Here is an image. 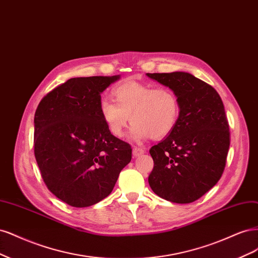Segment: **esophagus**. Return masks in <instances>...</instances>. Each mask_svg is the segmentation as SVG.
Masks as SVG:
<instances>
[{"label":"esophagus","mask_w":258,"mask_h":258,"mask_svg":"<svg viewBox=\"0 0 258 258\" xmlns=\"http://www.w3.org/2000/svg\"><path fill=\"white\" fill-rule=\"evenodd\" d=\"M145 153V150L143 148H139V147H134L133 148V155H134L135 157L136 156H139L141 154Z\"/></svg>","instance_id":"obj_1"}]
</instances>
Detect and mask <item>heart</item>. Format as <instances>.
Masks as SVG:
<instances>
[{
  "instance_id": "heart-1",
  "label": "heart",
  "mask_w": 258,
  "mask_h": 258,
  "mask_svg": "<svg viewBox=\"0 0 258 258\" xmlns=\"http://www.w3.org/2000/svg\"><path fill=\"white\" fill-rule=\"evenodd\" d=\"M112 94L116 102L103 98L99 110L108 130L115 137L124 136L131 121L134 124L132 135L136 139L148 136L163 138L176 125L180 104L177 94L169 88L127 81L115 87Z\"/></svg>"
}]
</instances>
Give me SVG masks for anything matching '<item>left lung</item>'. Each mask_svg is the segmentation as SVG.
I'll use <instances>...</instances> for the list:
<instances>
[{
    "mask_svg": "<svg viewBox=\"0 0 258 258\" xmlns=\"http://www.w3.org/2000/svg\"><path fill=\"white\" fill-rule=\"evenodd\" d=\"M177 94L178 121L169 135L150 149L149 184L166 201L189 204L221 179L230 144L228 120L213 87L183 72L148 73Z\"/></svg>",
    "mask_w": 258,
    "mask_h": 258,
    "instance_id": "left-lung-1",
    "label": "left lung"
}]
</instances>
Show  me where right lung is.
Wrapping results in <instances>:
<instances>
[{
    "label": "right lung",
    "instance_id": "1",
    "mask_svg": "<svg viewBox=\"0 0 258 258\" xmlns=\"http://www.w3.org/2000/svg\"><path fill=\"white\" fill-rule=\"evenodd\" d=\"M118 79L72 78L37 106L34 154L41 178L72 207H89L107 197L132 160L131 145L111 134L99 110L101 93Z\"/></svg>",
    "mask_w": 258,
    "mask_h": 258
}]
</instances>
